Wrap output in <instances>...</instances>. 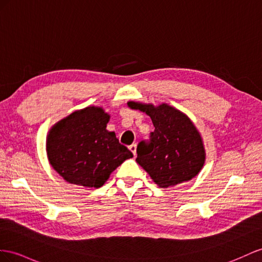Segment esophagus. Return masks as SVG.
<instances>
[{
  "instance_id": "1",
  "label": "esophagus",
  "mask_w": 262,
  "mask_h": 262,
  "mask_svg": "<svg viewBox=\"0 0 262 262\" xmlns=\"http://www.w3.org/2000/svg\"><path fill=\"white\" fill-rule=\"evenodd\" d=\"M129 150L133 152V155L135 156L136 155V144H132L129 146Z\"/></svg>"
}]
</instances>
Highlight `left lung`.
<instances>
[{"instance_id":"8db88e82","label":"left lung","mask_w":262,"mask_h":262,"mask_svg":"<svg viewBox=\"0 0 262 262\" xmlns=\"http://www.w3.org/2000/svg\"><path fill=\"white\" fill-rule=\"evenodd\" d=\"M127 105L146 113L155 127L149 140L138 144L136 158L154 183L168 188L196 177L205 164L206 152L203 138L189 117L168 104Z\"/></svg>"}]
</instances>
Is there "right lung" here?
I'll list each match as a JSON object with an SVG mask.
<instances>
[{
    "label": "right lung",
    "instance_id": "add662e5",
    "mask_svg": "<svg viewBox=\"0 0 262 262\" xmlns=\"http://www.w3.org/2000/svg\"><path fill=\"white\" fill-rule=\"evenodd\" d=\"M110 115L102 107L76 111L52 127L46 151L53 168L67 183L99 188L133 154L106 129Z\"/></svg>",
    "mask_w": 262,
    "mask_h": 262
}]
</instances>
